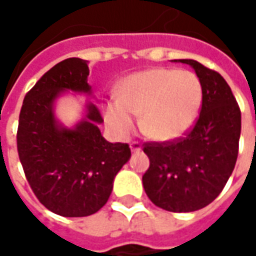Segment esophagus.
I'll use <instances>...</instances> for the list:
<instances>
[{
	"instance_id": "1",
	"label": "esophagus",
	"mask_w": 256,
	"mask_h": 256,
	"mask_svg": "<svg viewBox=\"0 0 256 256\" xmlns=\"http://www.w3.org/2000/svg\"><path fill=\"white\" fill-rule=\"evenodd\" d=\"M130 150H132V152H138V150H141V144L138 141H133L130 144Z\"/></svg>"
}]
</instances>
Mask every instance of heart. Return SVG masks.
<instances>
[{
    "mask_svg": "<svg viewBox=\"0 0 256 256\" xmlns=\"http://www.w3.org/2000/svg\"><path fill=\"white\" fill-rule=\"evenodd\" d=\"M203 101L194 74L170 68H150L132 74L118 90V100L106 104V120L119 136H128L134 116L141 132L156 141L177 138L198 119Z\"/></svg>",
    "mask_w": 256,
    "mask_h": 256,
    "instance_id": "heart-1",
    "label": "heart"
}]
</instances>
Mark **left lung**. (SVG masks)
I'll list each match as a JSON object with an SVG mask.
<instances>
[{
  "mask_svg": "<svg viewBox=\"0 0 256 256\" xmlns=\"http://www.w3.org/2000/svg\"><path fill=\"white\" fill-rule=\"evenodd\" d=\"M194 70L203 90L202 111L185 138L144 145L150 168L142 184L150 202L172 212L208 206L228 182L238 154L242 114L220 74L192 58L176 60Z\"/></svg>",
  "mask_w": 256,
  "mask_h": 256,
  "instance_id": "obj_1",
  "label": "left lung"
}]
</instances>
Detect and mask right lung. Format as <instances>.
<instances>
[{"label": "right lung", "mask_w": 256, "mask_h": 256, "mask_svg": "<svg viewBox=\"0 0 256 256\" xmlns=\"http://www.w3.org/2000/svg\"><path fill=\"white\" fill-rule=\"evenodd\" d=\"M88 63L71 58L50 68L26 94L19 116L18 152L26 178L38 200L62 216L97 212L132 156L128 144L101 136L102 118L93 101L71 128L56 116V102L70 92L96 98Z\"/></svg>", "instance_id": "add662e5"}]
</instances>
